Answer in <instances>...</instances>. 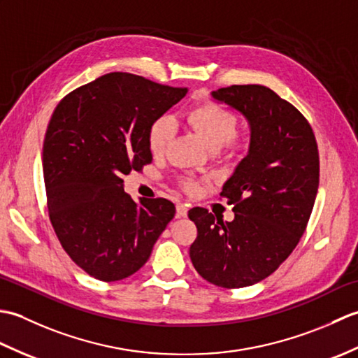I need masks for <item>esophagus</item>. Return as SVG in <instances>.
Returning a JSON list of instances; mask_svg holds the SVG:
<instances>
[{"instance_id":"obj_1","label":"esophagus","mask_w":358,"mask_h":358,"mask_svg":"<svg viewBox=\"0 0 358 358\" xmlns=\"http://www.w3.org/2000/svg\"><path fill=\"white\" fill-rule=\"evenodd\" d=\"M187 215V208L185 206V204L178 203L177 204V217H186Z\"/></svg>"}]
</instances>
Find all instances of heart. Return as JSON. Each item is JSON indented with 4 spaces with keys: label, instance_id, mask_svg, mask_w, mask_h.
<instances>
[{
    "label": "heart",
    "instance_id": "obj_1",
    "mask_svg": "<svg viewBox=\"0 0 358 358\" xmlns=\"http://www.w3.org/2000/svg\"><path fill=\"white\" fill-rule=\"evenodd\" d=\"M187 124L199 135L204 146L210 150L220 148H232L237 143V117L215 103L195 104L186 113ZM175 134V123L169 115H162L152 123L149 129L148 141L149 149L155 157L164 154V150L172 141ZM189 189H194L195 183L189 181Z\"/></svg>",
    "mask_w": 358,
    "mask_h": 358
}]
</instances>
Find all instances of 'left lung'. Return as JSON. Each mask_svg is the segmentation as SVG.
<instances>
[{
  "mask_svg": "<svg viewBox=\"0 0 358 358\" xmlns=\"http://www.w3.org/2000/svg\"><path fill=\"white\" fill-rule=\"evenodd\" d=\"M210 95L245 117L249 149L223 185L232 222L189 210L199 229L189 255L212 285L252 286L291 255L306 229L320 177L317 141L306 118L269 87L231 86Z\"/></svg>",
  "mask_w": 358,
  "mask_h": 358,
  "instance_id": "left-lung-1",
  "label": "left lung"
}]
</instances>
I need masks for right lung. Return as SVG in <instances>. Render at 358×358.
<instances>
[{
  "label": "right lung",
  "mask_w": 358,
  "mask_h": 358,
  "mask_svg": "<svg viewBox=\"0 0 358 358\" xmlns=\"http://www.w3.org/2000/svg\"><path fill=\"white\" fill-rule=\"evenodd\" d=\"M186 92L112 72L75 89L53 110L43 146L49 217L66 252L90 277L132 275L173 218L169 200L134 201L123 177L152 162L149 129Z\"/></svg>",
  "instance_id": "add662e5"
}]
</instances>
